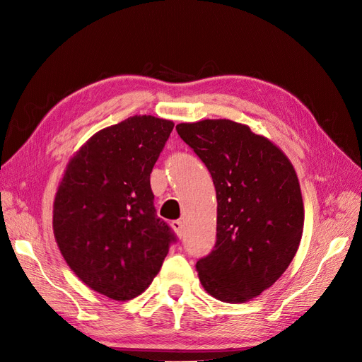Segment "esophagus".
Returning <instances> with one entry per match:
<instances>
[{"instance_id":"esophagus-1","label":"esophagus","mask_w":362,"mask_h":362,"mask_svg":"<svg viewBox=\"0 0 362 362\" xmlns=\"http://www.w3.org/2000/svg\"><path fill=\"white\" fill-rule=\"evenodd\" d=\"M172 228H174V231L180 235V237H182V234H184V226H182V222L180 221V219H177V221H172Z\"/></svg>"}]
</instances>
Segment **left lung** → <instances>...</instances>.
Masks as SVG:
<instances>
[{
  "label": "left lung",
  "mask_w": 362,
  "mask_h": 362,
  "mask_svg": "<svg viewBox=\"0 0 362 362\" xmlns=\"http://www.w3.org/2000/svg\"><path fill=\"white\" fill-rule=\"evenodd\" d=\"M177 132L209 169L216 190V243L197 261L203 288L243 303L277 281L303 231L299 180L286 154L228 119L180 124Z\"/></svg>",
  "instance_id": "1"
}]
</instances>
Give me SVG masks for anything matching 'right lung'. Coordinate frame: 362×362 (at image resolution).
I'll use <instances>...</instances> for the list:
<instances>
[{"mask_svg":"<svg viewBox=\"0 0 362 362\" xmlns=\"http://www.w3.org/2000/svg\"><path fill=\"white\" fill-rule=\"evenodd\" d=\"M172 120L131 116L94 134L67 163L53 230L82 283L115 300L134 299L160 271L174 231L156 215L150 174Z\"/></svg>","mask_w":362,"mask_h":362,"instance_id":"add662e5","label":"right lung"}]
</instances>
